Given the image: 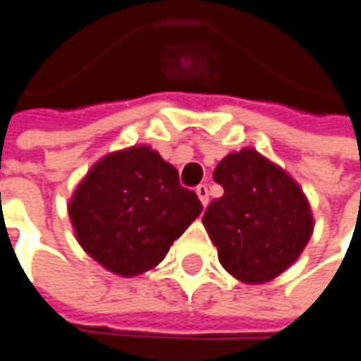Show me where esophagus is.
Here are the masks:
<instances>
[{
	"instance_id": "esophagus-1",
	"label": "esophagus",
	"mask_w": 361,
	"mask_h": 361,
	"mask_svg": "<svg viewBox=\"0 0 361 361\" xmlns=\"http://www.w3.org/2000/svg\"><path fill=\"white\" fill-rule=\"evenodd\" d=\"M195 193H197L199 201H201V205L207 207V203H209V189H207L205 183H199L197 188H195Z\"/></svg>"
}]
</instances>
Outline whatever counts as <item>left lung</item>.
<instances>
[{
	"label": "left lung",
	"instance_id": "left-lung-1",
	"mask_svg": "<svg viewBox=\"0 0 361 361\" xmlns=\"http://www.w3.org/2000/svg\"><path fill=\"white\" fill-rule=\"evenodd\" d=\"M213 180L224 189L203 215L223 268L244 283H266L301 256L312 234L309 201L279 166L242 148L223 158Z\"/></svg>",
	"mask_w": 361,
	"mask_h": 361
}]
</instances>
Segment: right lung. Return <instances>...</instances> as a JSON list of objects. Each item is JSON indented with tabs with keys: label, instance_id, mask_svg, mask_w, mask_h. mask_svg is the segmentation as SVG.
I'll use <instances>...</instances> for the list:
<instances>
[{
	"label": "right lung",
	"instance_id": "right-lung-1",
	"mask_svg": "<svg viewBox=\"0 0 361 361\" xmlns=\"http://www.w3.org/2000/svg\"><path fill=\"white\" fill-rule=\"evenodd\" d=\"M195 191L150 146L102 158L68 205L75 238L95 262L123 277L158 266L201 213Z\"/></svg>",
	"mask_w": 361,
	"mask_h": 361
}]
</instances>
